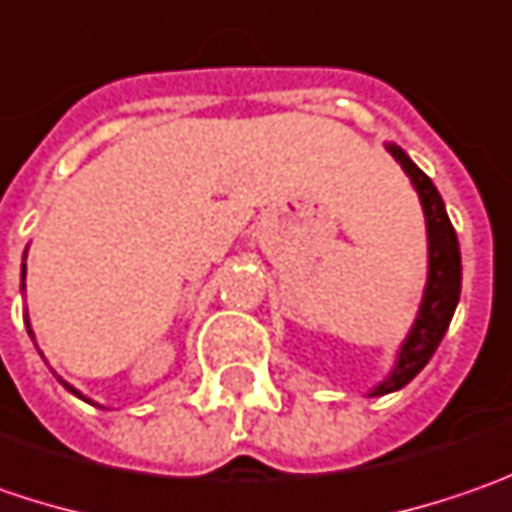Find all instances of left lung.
<instances>
[{
  "mask_svg": "<svg viewBox=\"0 0 512 512\" xmlns=\"http://www.w3.org/2000/svg\"><path fill=\"white\" fill-rule=\"evenodd\" d=\"M384 148L395 157V163H401L404 174L410 177L412 189L418 191V200H421V209H424V223H427V283H424V295H421L410 332H407V338L401 341L398 352H395V364H392L384 381H378L375 387L369 389V398L407 387L412 378L427 367V361L435 355L447 326L456 315L458 295H461V252H458L456 229H453V223L447 217L441 194L433 186V180L412 163L410 154L401 145L384 143Z\"/></svg>",
  "mask_w": 512,
  "mask_h": 512,
  "instance_id": "1",
  "label": "left lung"
}]
</instances>
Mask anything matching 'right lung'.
I'll return each mask as SVG.
<instances>
[{
	"label": "right lung",
	"instance_id": "right-lung-1",
	"mask_svg": "<svg viewBox=\"0 0 512 512\" xmlns=\"http://www.w3.org/2000/svg\"><path fill=\"white\" fill-rule=\"evenodd\" d=\"M25 257H28V249H25V255H22V289H25V275H28V269H25ZM25 326H28V335H31V341H34V344H36L34 329H31V321H28V315H25ZM39 355H42V352H39ZM56 378H59V375H56ZM59 384H62V387L68 389L71 395H77V398H82V401H88V404H94V401H91L88 395H82V392H79L77 387H71V384H68L65 378H59ZM97 407H100V404H97Z\"/></svg>",
	"mask_w": 512,
	"mask_h": 512
}]
</instances>
